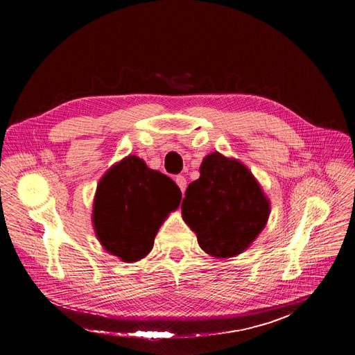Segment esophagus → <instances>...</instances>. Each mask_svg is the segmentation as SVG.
<instances>
[{
	"label": "esophagus",
	"instance_id": "34e87169",
	"mask_svg": "<svg viewBox=\"0 0 355 355\" xmlns=\"http://www.w3.org/2000/svg\"><path fill=\"white\" fill-rule=\"evenodd\" d=\"M176 184H178V187H179V189L182 191V192H185V189H187V179H185V176H176Z\"/></svg>",
	"mask_w": 355,
	"mask_h": 355
}]
</instances>
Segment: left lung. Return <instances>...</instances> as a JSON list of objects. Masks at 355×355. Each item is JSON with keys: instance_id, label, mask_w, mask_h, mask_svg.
<instances>
[{"instance_id": "left-lung-1", "label": "left lung", "mask_w": 355, "mask_h": 355, "mask_svg": "<svg viewBox=\"0 0 355 355\" xmlns=\"http://www.w3.org/2000/svg\"><path fill=\"white\" fill-rule=\"evenodd\" d=\"M271 206L252 171L235 158L211 153L182 201V218L201 249L214 257L243 253L265 228Z\"/></svg>"}]
</instances>
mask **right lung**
I'll return each instance as SVG.
<instances>
[{
	"label": "right lung",
	"mask_w": 355,
	"mask_h": 355,
	"mask_svg": "<svg viewBox=\"0 0 355 355\" xmlns=\"http://www.w3.org/2000/svg\"><path fill=\"white\" fill-rule=\"evenodd\" d=\"M180 198L179 187L168 176L128 155L106 171L96 189V237L123 262L141 261L153 250L159 227Z\"/></svg>",
	"instance_id": "1"
}]
</instances>
